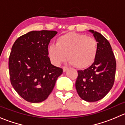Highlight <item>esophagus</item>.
Wrapping results in <instances>:
<instances>
[{
  "mask_svg": "<svg viewBox=\"0 0 125 125\" xmlns=\"http://www.w3.org/2000/svg\"><path fill=\"white\" fill-rule=\"evenodd\" d=\"M68 70V67H66V66H63V72H65L66 70Z\"/></svg>",
  "mask_w": 125,
  "mask_h": 125,
  "instance_id": "obj_1",
  "label": "esophagus"
}]
</instances>
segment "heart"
Returning a JSON list of instances; mask_svg holds the SVG:
<instances>
[{
  "mask_svg": "<svg viewBox=\"0 0 125 125\" xmlns=\"http://www.w3.org/2000/svg\"><path fill=\"white\" fill-rule=\"evenodd\" d=\"M98 51L95 38L83 34L69 32L57 39L56 44L49 46L48 53L51 62L59 66L68 57L69 63L84 69L94 63Z\"/></svg>",
  "mask_w": 125,
  "mask_h": 125,
  "instance_id": "heart-1",
  "label": "heart"
}]
</instances>
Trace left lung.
Listing matches in <instances>:
<instances>
[{
  "mask_svg": "<svg viewBox=\"0 0 125 125\" xmlns=\"http://www.w3.org/2000/svg\"><path fill=\"white\" fill-rule=\"evenodd\" d=\"M98 44L94 63L87 69L78 71L76 89L87 102H95L104 97L112 88L116 72V60L110 43L101 33L89 30Z\"/></svg>",
  "mask_w": 125,
  "mask_h": 125,
  "instance_id": "1",
  "label": "left lung"
}]
</instances>
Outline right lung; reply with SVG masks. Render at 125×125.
<instances>
[{
    "label": "right lung",
    "instance_id": "add662e5",
    "mask_svg": "<svg viewBox=\"0 0 125 125\" xmlns=\"http://www.w3.org/2000/svg\"><path fill=\"white\" fill-rule=\"evenodd\" d=\"M55 31H32L15 41L9 60L11 84L23 99L31 103L45 101L63 70L51 64L48 45Z\"/></svg>",
    "mask_w": 125,
    "mask_h": 125
}]
</instances>
